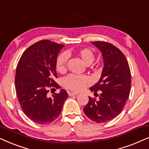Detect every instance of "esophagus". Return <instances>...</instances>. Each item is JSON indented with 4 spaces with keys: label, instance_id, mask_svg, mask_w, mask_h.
I'll use <instances>...</instances> for the list:
<instances>
[{
    "label": "esophagus",
    "instance_id": "1",
    "mask_svg": "<svg viewBox=\"0 0 149 149\" xmlns=\"http://www.w3.org/2000/svg\"><path fill=\"white\" fill-rule=\"evenodd\" d=\"M68 95H69V96H74V95H78V94L77 93H73V92H70V91H68Z\"/></svg>",
    "mask_w": 149,
    "mask_h": 149
}]
</instances>
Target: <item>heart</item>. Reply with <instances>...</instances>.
Listing matches in <instances>:
<instances>
[{
	"label": "heart",
	"instance_id": "obj_1",
	"mask_svg": "<svg viewBox=\"0 0 149 149\" xmlns=\"http://www.w3.org/2000/svg\"><path fill=\"white\" fill-rule=\"evenodd\" d=\"M76 54L87 65L92 64L95 59L94 52L88 47L78 49L76 52ZM67 61L68 56L65 52L61 53L57 56L55 62V68L57 72L59 73L66 72ZM91 83L90 78L85 75L70 74L63 78L61 81V84L64 88L75 92L82 91L85 87L90 85Z\"/></svg>",
	"mask_w": 149,
	"mask_h": 149
}]
</instances>
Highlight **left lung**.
I'll list each match as a JSON object with an SVG mask.
<instances>
[{
	"label": "left lung",
	"instance_id": "obj_1",
	"mask_svg": "<svg viewBox=\"0 0 149 149\" xmlns=\"http://www.w3.org/2000/svg\"><path fill=\"white\" fill-rule=\"evenodd\" d=\"M92 43L102 52L104 67L100 80L90 88L95 94L100 93V100L89 97L83 110L91 120L102 123L116 117L123 110L130 93L131 71L125 56L118 47L106 41Z\"/></svg>",
	"mask_w": 149,
	"mask_h": 149
}]
</instances>
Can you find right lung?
I'll return each instance as SVG.
<instances>
[{
  "mask_svg": "<svg viewBox=\"0 0 149 149\" xmlns=\"http://www.w3.org/2000/svg\"><path fill=\"white\" fill-rule=\"evenodd\" d=\"M64 45L47 39L34 43L24 52L18 61L15 77L17 100L23 112L36 123L53 122L60 115L68 98L64 89L49 97V90L60 88L55 62Z\"/></svg>",
  "mask_w": 149,
  "mask_h": 149,
  "instance_id": "obj_1",
  "label": "right lung"
}]
</instances>
